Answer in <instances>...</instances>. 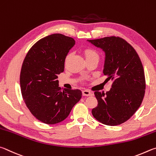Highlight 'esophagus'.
<instances>
[{
  "label": "esophagus",
  "mask_w": 156,
  "mask_h": 156,
  "mask_svg": "<svg viewBox=\"0 0 156 156\" xmlns=\"http://www.w3.org/2000/svg\"><path fill=\"white\" fill-rule=\"evenodd\" d=\"M82 94L83 95V96L88 97V96H92V93L90 91L88 90H84L82 91Z\"/></svg>",
  "instance_id": "esophagus-1"
}]
</instances>
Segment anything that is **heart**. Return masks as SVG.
Wrapping results in <instances>:
<instances>
[{"label": "heart", "instance_id": "b5f03b06", "mask_svg": "<svg viewBox=\"0 0 156 156\" xmlns=\"http://www.w3.org/2000/svg\"><path fill=\"white\" fill-rule=\"evenodd\" d=\"M84 53V55H85V57L86 60L88 59H99V53L97 51V50H95L94 48H86L84 49L83 51ZM70 54H68L66 56L65 59H64V64H66L68 59H69Z\"/></svg>", "mask_w": 156, "mask_h": 156}]
</instances>
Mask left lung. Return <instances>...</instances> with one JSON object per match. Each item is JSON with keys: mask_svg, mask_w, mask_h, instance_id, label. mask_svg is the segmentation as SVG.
<instances>
[{"mask_svg": "<svg viewBox=\"0 0 156 156\" xmlns=\"http://www.w3.org/2000/svg\"><path fill=\"white\" fill-rule=\"evenodd\" d=\"M105 53L103 74L112 80L105 94L95 91L98 105L92 114L101 123L114 126L129 120L140 107L146 88L143 66L132 46L121 37L110 36L90 40Z\"/></svg>", "mask_w": 156, "mask_h": 156, "instance_id": "8db88e82", "label": "left lung"}]
</instances>
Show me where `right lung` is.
I'll list each match as a JSON object with an SVG mask.
<instances>
[{"label": "right lung", "mask_w": 156, "mask_h": 156, "mask_svg": "<svg viewBox=\"0 0 156 156\" xmlns=\"http://www.w3.org/2000/svg\"><path fill=\"white\" fill-rule=\"evenodd\" d=\"M73 38L60 34L48 35L29 49L22 65V96L31 113L44 123L64 121L81 99L80 90L61 89L57 75L64 72V59L75 45Z\"/></svg>", "instance_id": "obj_1"}]
</instances>
